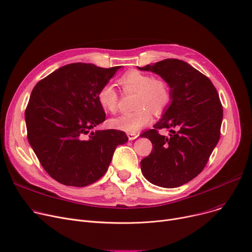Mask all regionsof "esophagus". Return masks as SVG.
<instances>
[{
  "label": "esophagus",
  "instance_id": "34e87169",
  "mask_svg": "<svg viewBox=\"0 0 252 252\" xmlns=\"http://www.w3.org/2000/svg\"><path fill=\"white\" fill-rule=\"evenodd\" d=\"M139 137V134L136 133H127V138L128 140H135L136 138Z\"/></svg>",
  "mask_w": 252,
  "mask_h": 252
}]
</instances>
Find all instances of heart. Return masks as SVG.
Returning <instances> with one entry per match:
<instances>
[{
  "instance_id": "1",
  "label": "heart",
  "mask_w": 252,
  "mask_h": 252,
  "mask_svg": "<svg viewBox=\"0 0 252 252\" xmlns=\"http://www.w3.org/2000/svg\"><path fill=\"white\" fill-rule=\"evenodd\" d=\"M119 84L126 92L137 93L135 107L138 109L111 119V126L117 129L136 133L152 121L151 109L155 113H161L170 103L171 95L167 84L150 74L131 70L119 78ZM97 98L106 112H116L118 93L114 85L107 83L102 86Z\"/></svg>"
}]
</instances>
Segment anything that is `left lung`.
Masks as SVG:
<instances>
[{
  "label": "left lung",
  "instance_id": "left-lung-1",
  "mask_svg": "<svg viewBox=\"0 0 252 252\" xmlns=\"http://www.w3.org/2000/svg\"><path fill=\"white\" fill-rule=\"evenodd\" d=\"M140 70L160 75L170 88L171 100L154 128L142 134L153 145L141 160L144 177L156 186L176 188L199 175L220 140L222 106L210 79L187 62L164 59ZM171 134L161 136L158 129Z\"/></svg>",
  "mask_w": 252,
  "mask_h": 252
}]
</instances>
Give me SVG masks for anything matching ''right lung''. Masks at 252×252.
<instances>
[{
	"label": "right lung",
	"mask_w": 252,
	"mask_h": 252,
	"mask_svg": "<svg viewBox=\"0 0 252 252\" xmlns=\"http://www.w3.org/2000/svg\"><path fill=\"white\" fill-rule=\"evenodd\" d=\"M121 66L71 63L33 88L25 110L28 139L44 169L57 182L85 187L107 171L125 131L92 129L105 121L98 91Z\"/></svg>",
	"instance_id": "add662e5"
}]
</instances>
